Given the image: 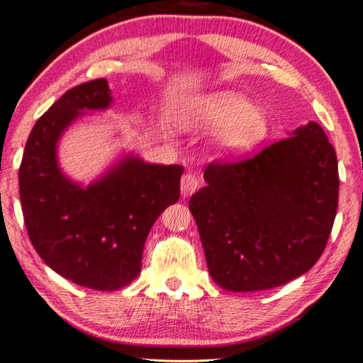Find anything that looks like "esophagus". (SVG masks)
Returning a JSON list of instances; mask_svg holds the SVG:
<instances>
[{"instance_id":"obj_1","label":"esophagus","mask_w":363,"mask_h":363,"mask_svg":"<svg viewBox=\"0 0 363 363\" xmlns=\"http://www.w3.org/2000/svg\"><path fill=\"white\" fill-rule=\"evenodd\" d=\"M199 185H201V177L198 175V173H185V175L182 177V194L183 196H190L194 191L198 190Z\"/></svg>"}]
</instances>
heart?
<instances>
[{
    "mask_svg": "<svg viewBox=\"0 0 363 363\" xmlns=\"http://www.w3.org/2000/svg\"><path fill=\"white\" fill-rule=\"evenodd\" d=\"M185 121L193 129H219L216 144L229 157L249 154L269 138L272 121L264 108L238 91H214L194 98Z\"/></svg>",
    "mask_w": 363,
    "mask_h": 363,
    "instance_id": "heart-1",
    "label": "heart"
}]
</instances>
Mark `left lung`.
I'll use <instances>...</instances> for the list:
<instances>
[{"instance_id":"left-lung-1","label":"left lung","mask_w":363,"mask_h":363,"mask_svg":"<svg viewBox=\"0 0 363 363\" xmlns=\"http://www.w3.org/2000/svg\"><path fill=\"white\" fill-rule=\"evenodd\" d=\"M191 196L209 275L229 291H260L319 260L337 213V157L318 123L259 154L211 162Z\"/></svg>"}]
</instances>
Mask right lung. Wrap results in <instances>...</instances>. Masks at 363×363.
<instances>
[{
	"label": "right lung",
	"instance_id": "right-lung-1",
	"mask_svg": "<svg viewBox=\"0 0 363 363\" xmlns=\"http://www.w3.org/2000/svg\"><path fill=\"white\" fill-rule=\"evenodd\" d=\"M104 78L65 91L30 130L19 167V196L29 239L67 280L113 291L140 273L150 228L180 198L182 165H152L128 155L83 188L57 164L60 135L83 111L106 109Z\"/></svg>",
	"mask_w": 363,
	"mask_h": 363
}]
</instances>
